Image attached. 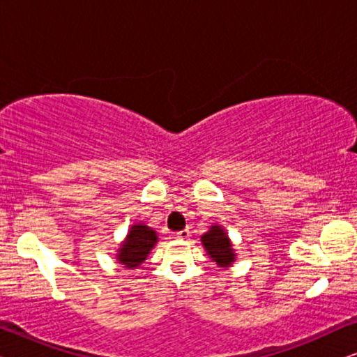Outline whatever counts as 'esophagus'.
I'll list each match as a JSON object with an SVG mask.
<instances>
[{"instance_id":"esophagus-1","label":"esophagus","mask_w":357,"mask_h":357,"mask_svg":"<svg viewBox=\"0 0 357 357\" xmlns=\"http://www.w3.org/2000/svg\"><path fill=\"white\" fill-rule=\"evenodd\" d=\"M172 237H175V238H182V241H185V238L190 237V231H188V229H183V231L174 232Z\"/></svg>"}]
</instances>
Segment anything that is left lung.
<instances>
[{
  "instance_id": "8db88e82",
  "label": "left lung",
  "mask_w": 357,
  "mask_h": 357,
  "mask_svg": "<svg viewBox=\"0 0 357 357\" xmlns=\"http://www.w3.org/2000/svg\"><path fill=\"white\" fill-rule=\"evenodd\" d=\"M202 245L218 268H231L237 260L231 238L221 224H213L209 231L203 234Z\"/></svg>"
}]
</instances>
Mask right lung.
Instances as JSON below:
<instances>
[{
	"instance_id": "1",
	"label": "right lung",
	"mask_w": 357,
	"mask_h": 357,
	"mask_svg": "<svg viewBox=\"0 0 357 357\" xmlns=\"http://www.w3.org/2000/svg\"><path fill=\"white\" fill-rule=\"evenodd\" d=\"M158 241V232L153 227L146 226L144 222L133 224L115 253L116 261L123 265L126 270H136L141 266V263L148 260V255Z\"/></svg>"
}]
</instances>
